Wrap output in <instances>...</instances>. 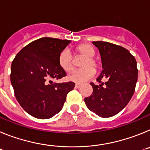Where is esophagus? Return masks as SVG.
Here are the masks:
<instances>
[{
    "label": "esophagus",
    "mask_w": 150,
    "mask_h": 150,
    "mask_svg": "<svg viewBox=\"0 0 150 150\" xmlns=\"http://www.w3.org/2000/svg\"><path fill=\"white\" fill-rule=\"evenodd\" d=\"M75 87H76V88H79L81 87V84H79V83H76V85H75Z\"/></svg>",
    "instance_id": "34e87169"
}]
</instances>
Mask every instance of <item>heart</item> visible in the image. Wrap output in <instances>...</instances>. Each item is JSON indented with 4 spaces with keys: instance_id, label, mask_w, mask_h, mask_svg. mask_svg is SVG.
<instances>
[{
    "instance_id": "1",
    "label": "heart",
    "mask_w": 150,
    "mask_h": 150,
    "mask_svg": "<svg viewBox=\"0 0 150 150\" xmlns=\"http://www.w3.org/2000/svg\"><path fill=\"white\" fill-rule=\"evenodd\" d=\"M77 55L84 56L81 62L83 68L77 69L73 71L68 76L71 81L76 83H83L88 81L95 76V71L92 67H98L96 59L94 58L95 51L94 48L89 44H81L76 48ZM59 64L62 70L66 72L72 71L74 65V60L70 50L64 49L60 52L59 55Z\"/></svg>"
}]
</instances>
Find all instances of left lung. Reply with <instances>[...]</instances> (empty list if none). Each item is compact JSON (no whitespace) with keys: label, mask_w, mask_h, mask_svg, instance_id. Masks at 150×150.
Instances as JSON below:
<instances>
[{"label":"left lung","mask_w":150,"mask_h":150,"mask_svg":"<svg viewBox=\"0 0 150 150\" xmlns=\"http://www.w3.org/2000/svg\"><path fill=\"white\" fill-rule=\"evenodd\" d=\"M92 43L98 49L103 68L97 80L106 79L107 82L90 83L93 92L84 100L91 112L100 117H110L122 110L133 96L138 74L137 62L124 47L104 41Z\"/></svg>","instance_id":"8db88e82"}]
</instances>
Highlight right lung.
I'll return each mask as SVG.
<instances>
[{
	"label": "right lung",
	"instance_id": "1",
	"mask_svg": "<svg viewBox=\"0 0 150 150\" xmlns=\"http://www.w3.org/2000/svg\"><path fill=\"white\" fill-rule=\"evenodd\" d=\"M71 40L43 38L25 46L13 59L10 80L16 100L30 116L50 119L62 110L73 82L52 83L66 76L59 55Z\"/></svg>",
	"mask_w": 150,
	"mask_h": 150
}]
</instances>
